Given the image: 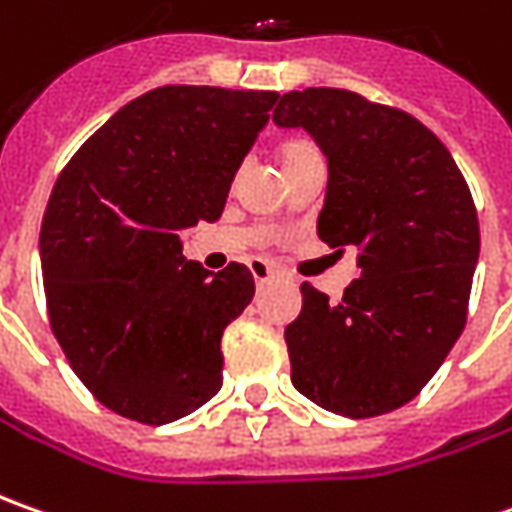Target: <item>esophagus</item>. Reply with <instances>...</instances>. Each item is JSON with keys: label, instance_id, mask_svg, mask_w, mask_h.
Instances as JSON below:
<instances>
[{"label": "esophagus", "instance_id": "34e87169", "mask_svg": "<svg viewBox=\"0 0 512 512\" xmlns=\"http://www.w3.org/2000/svg\"><path fill=\"white\" fill-rule=\"evenodd\" d=\"M249 272H252V277H255L257 286L269 283V280L274 277V269L266 263V260H252V263H249Z\"/></svg>", "mask_w": 512, "mask_h": 512}]
</instances>
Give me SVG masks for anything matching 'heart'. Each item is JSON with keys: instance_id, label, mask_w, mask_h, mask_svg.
Segmentation results:
<instances>
[{"instance_id": "1", "label": "heart", "mask_w": 512, "mask_h": 512, "mask_svg": "<svg viewBox=\"0 0 512 512\" xmlns=\"http://www.w3.org/2000/svg\"><path fill=\"white\" fill-rule=\"evenodd\" d=\"M274 155H277V164H280L283 172L291 167H297V164H303V161H311V158H323L317 141L309 138V135H291V138H283V141L277 144Z\"/></svg>"}]
</instances>
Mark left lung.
<instances>
[{
  "mask_svg": "<svg viewBox=\"0 0 512 512\" xmlns=\"http://www.w3.org/2000/svg\"><path fill=\"white\" fill-rule=\"evenodd\" d=\"M274 121L306 127L326 152L320 240L360 252L343 300L300 286L303 309L286 326L291 382L331 414L397 411L465 331L479 260L465 175L419 118L351 90H291Z\"/></svg>",
  "mask_w": 512,
  "mask_h": 512,
  "instance_id": "left-lung-1",
  "label": "left lung"
}]
</instances>
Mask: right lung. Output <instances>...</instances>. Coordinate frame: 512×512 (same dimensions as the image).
<instances>
[{
	"mask_svg": "<svg viewBox=\"0 0 512 512\" xmlns=\"http://www.w3.org/2000/svg\"><path fill=\"white\" fill-rule=\"evenodd\" d=\"M277 93L167 84L133 98L67 161L39 252L47 320L113 414L167 425L223 385L221 337L255 297L246 266L184 260L181 229L218 221Z\"/></svg>",
	"mask_w": 512,
	"mask_h": 512,
	"instance_id": "obj_1",
	"label": "right lung"
}]
</instances>
